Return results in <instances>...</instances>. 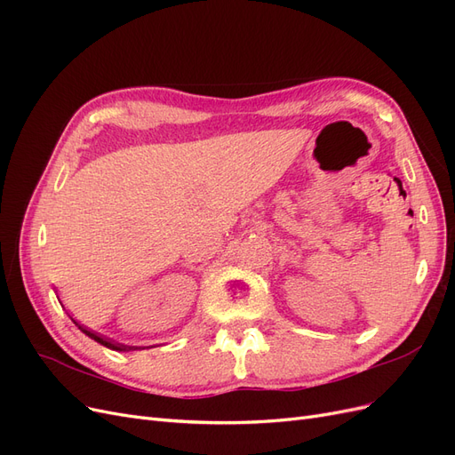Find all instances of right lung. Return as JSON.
I'll return each instance as SVG.
<instances>
[{"label": "right lung", "instance_id": "right-lung-1", "mask_svg": "<svg viewBox=\"0 0 455 455\" xmlns=\"http://www.w3.org/2000/svg\"><path fill=\"white\" fill-rule=\"evenodd\" d=\"M70 319H72V316H70ZM72 321L76 323V326L81 330V332H84L85 336H89L91 339L99 341L100 346H104V347H108V349H114V351H134V349H139V347H134V346H123V343H117V341L109 339V338H106V336H102V334H99V332H94V330H91V328H87V326H84V324H79L76 319H72Z\"/></svg>", "mask_w": 455, "mask_h": 455}]
</instances>
